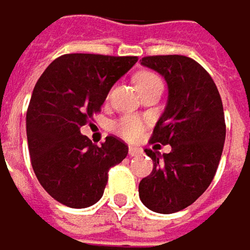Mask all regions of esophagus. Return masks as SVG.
I'll return each mask as SVG.
<instances>
[{"instance_id": "esophagus-1", "label": "esophagus", "mask_w": 250, "mask_h": 250, "mask_svg": "<svg viewBox=\"0 0 250 250\" xmlns=\"http://www.w3.org/2000/svg\"><path fill=\"white\" fill-rule=\"evenodd\" d=\"M128 153H129L131 157H137V156L143 154V148H140V147H129Z\"/></svg>"}]
</instances>
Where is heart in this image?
<instances>
[{"mask_svg":"<svg viewBox=\"0 0 250 250\" xmlns=\"http://www.w3.org/2000/svg\"><path fill=\"white\" fill-rule=\"evenodd\" d=\"M157 81H162L157 75H154L151 72H144V74L138 75L137 85H138V88H143V87L151 85V84H154ZM144 126H146V122L141 118L128 115V116H124V118L118 119L116 122H113L112 129L119 137H122V138H125L128 141H134V140H137L143 134Z\"/></svg>","mask_w":250,"mask_h":250,"instance_id":"heart-1","label":"heart"}]
</instances>
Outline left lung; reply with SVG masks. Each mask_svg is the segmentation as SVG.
<instances>
[{
    "instance_id": "1",
    "label": "left lung",
    "mask_w": 250,
    "mask_h": 250,
    "mask_svg": "<svg viewBox=\"0 0 250 250\" xmlns=\"http://www.w3.org/2000/svg\"><path fill=\"white\" fill-rule=\"evenodd\" d=\"M141 65L167 83L166 109L150 141L169 144L172 151L146 150L154 167L138 193L148 209L172 214L193 204L214 179L226 140L223 103L211 75L188 57H146Z\"/></svg>"
}]
</instances>
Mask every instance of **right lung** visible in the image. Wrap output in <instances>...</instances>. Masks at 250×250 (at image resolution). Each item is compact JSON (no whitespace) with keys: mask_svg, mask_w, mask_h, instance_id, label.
Wrapping results in <instances>:
<instances>
[{"mask_svg":"<svg viewBox=\"0 0 250 250\" xmlns=\"http://www.w3.org/2000/svg\"><path fill=\"white\" fill-rule=\"evenodd\" d=\"M137 57L68 54L57 58L38 80L26 115L29 153L43 189L71 208L96 204L107 172L128 154V146L106 137L94 146L80 128L102 109L112 85Z\"/></svg>","mask_w":250,"mask_h":250,"instance_id":"add662e5","label":"right lung"}]
</instances>
